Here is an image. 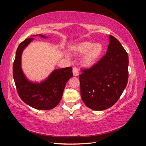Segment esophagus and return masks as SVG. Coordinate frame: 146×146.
<instances>
[{"mask_svg": "<svg viewBox=\"0 0 146 146\" xmlns=\"http://www.w3.org/2000/svg\"><path fill=\"white\" fill-rule=\"evenodd\" d=\"M72 72H73V74L74 76H78L79 75V71H78V69L77 68H74L73 70H72Z\"/></svg>", "mask_w": 146, "mask_h": 146, "instance_id": "obj_1", "label": "esophagus"}]
</instances>
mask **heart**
<instances>
[{
  "instance_id": "obj_1",
  "label": "heart",
  "mask_w": 146,
  "mask_h": 146,
  "mask_svg": "<svg viewBox=\"0 0 146 146\" xmlns=\"http://www.w3.org/2000/svg\"><path fill=\"white\" fill-rule=\"evenodd\" d=\"M75 54L83 56L82 62L83 66L90 67L99 59L104 50L103 46L100 43L94 44L89 41H84L78 44L72 48Z\"/></svg>"
}]
</instances>
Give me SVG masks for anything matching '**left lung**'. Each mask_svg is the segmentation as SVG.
<instances>
[{
  "mask_svg": "<svg viewBox=\"0 0 146 146\" xmlns=\"http://www.w3.org/2000/svg\"><path fill=\"white\" fill-rule=\"evenodd\" d=\"M129 56L117 39L109 35L106 54L79 76L80 94L88 108L96 111L109 108L120 98L129 78Z\"/></svg>",
  "mask_w": 146,
  "mask_h": 146,
  "instance_id": "1",
  "label": "left lung"
}]
</instances>
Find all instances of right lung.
I'll list each match as a JSON object with an SVG mask.
<instances>
[{
  "label": "right lung",
  "instance_id": "add662e5",
  "mask_svg": "<svg viewBox=\"0 0 146 146\" xmlns=\"http://www.w3.org/2000/svg\"><path fill=\"white\" fill-rule=\"evenodd\" d=\"M39 36L47 38L42 35ZM33 39H25L17 47L13 66V78L17 93L24 102L38 110H50L60 102L66 83L73 76L72 68L68 67L55 69L40 83L30 82L22 70L21 56L23 50Z\"/></svg>",
  "mask_w": 146,
  "mask_h": 146
}]
</instances>
